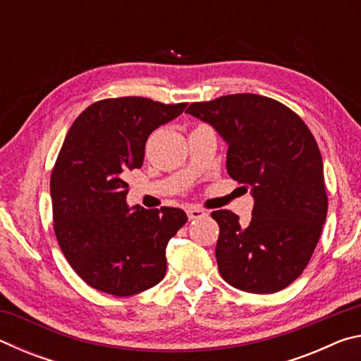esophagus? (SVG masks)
Returning <instances> with one entry per match:
<instances>
[{
    "mask_svg": "<svg viewBox=\"0 0 361 361\" xmlns=\"http://www.w3.org/2000/svg\"><path fill=\"white\" fill-rule=\"evenodd\" d=\"M207 216V212L202 210V209H195V207H192V209H188V218L189 219H199V218H204Z\"/></svg>",
    "mask_w": 361,
    "mask_h": 361,
    "instance_id": "1",
    "label": "esophagus"
}]
</instances>
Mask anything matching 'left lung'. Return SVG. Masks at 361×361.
I'll return each instance as SVG.
<instances>
[{
	"mask_svg": "<svg viewBox=\"0 0 361 361\" xmlns=\"http://www.w3.org/2000/svg\"><path fill=\"white\" fill-rule=\"evenodd\" d=\"M186 113L209 122L226 140L228 173L250 188L255 199L245 226L231 210L212 212L219 226V274L248 293L286 288L312 258L328 212L312 132L283 103L255 94L194 102Z\"/></svg>",
	"mask_w": 361,
	"mask_h": 361,
	"instance_id": "obj_1",
	"label": "left lung"
}]
</instances>
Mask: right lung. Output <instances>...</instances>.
<instances>
[{
  "instance_id": "add662e5",
  "label": "right lung",
  "mask_w": 361,
  "mask_h": 361,
  "mask_svg": "<svg viewBox=\"0 0 361 361\" xmlns=\"http://www.w3.org/2000/svg\"><path fill=\"white\" fill-rule=\"evenodd\" d=\"M185 108L145 97L105 99L85 108L66 133L51 173L54 231L73 271L92 288L132 296L166 276L167 243L186 213L130 210L124 178L142 167L149 133Z\"/></svg>"
}]
</instances>
